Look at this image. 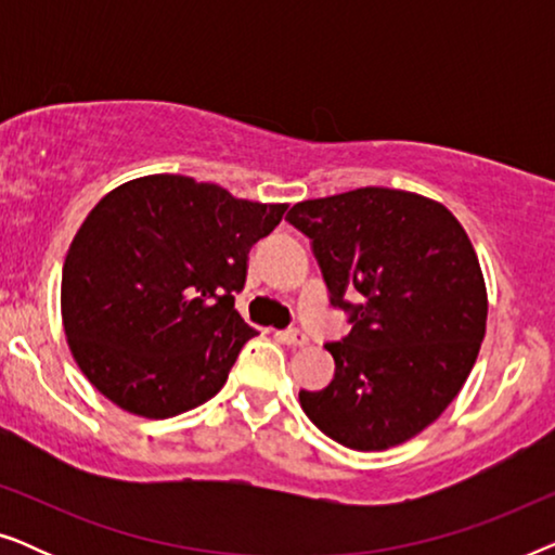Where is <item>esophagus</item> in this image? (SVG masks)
<instances>
[{
  "label": "esophagus",
  "mask_w": 555,
  "mask_h": 555,
  "mask_svg": "<svg viewBox=\"0 0 555 555\" xmlns=\"http://www.w3.org/2000/svg\"><path fill=\"white\" fill-rule=\"evenodd\" d=\"M278 338L287 346H306L308 344V333L300 328H287V331H278Z\"/></svg>",
  "instance_id": "34e87169"
}]
</instances>
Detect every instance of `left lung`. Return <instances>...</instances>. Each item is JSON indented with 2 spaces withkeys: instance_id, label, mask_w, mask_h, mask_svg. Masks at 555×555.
Returning a JSON list of instances; mask_svg holds the SVG:
<instances>
[{
  "instance_id": "8db88e82",
  "label": "left lung",
  "mask_w": 555,
  "mask_h": 555,
  "mask_svg": "<svg viewBox=\"0 0 555 555\" xmlns=\"http://www.w3.org/2000/svg\"><path fill=\"white\" fill-rule=\"evenodd\" d=\"M333 308L351 331L325 344L336 371L300 406L351 450H386L429 427L467 382L488 323L480 262L452 211L386 186L300 202Z\"/></svg>"
}]
</instances>
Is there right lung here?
I'll use <instances>...</instances> for the list:
<instances>
[{
  "mask_svg": "<svg viewBox=\"0 0 555 555\" xmlns=\"http://www.w3.org/2000/svg\"><path fill=\"white\" fill-rule=\"evenodd\" d=\"M285 209L179 173L105 194L67 249L60 295L67 344L88 382L149 420L215 397L257 336L234 310L249 247Z\"/></svg>",
  "mask_w": 555,
  "mask_h": 555,
  "instance_id": "right-lung-1",
  "label": "right lung"
}]
</instances>
